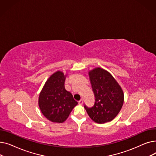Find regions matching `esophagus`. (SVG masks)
Instances as JSON below:
<instances>
[{
	"instance_id": "obj_1",
	"label": "esophagus",
	"mask_w": 156,
	"mask_h": 156,
	"mask_svg": "<svg viewBox=\"0 0 156 156\" xmlns=\"http://www.w3.org/2000/svg\"><path fill=\"white\" fill-rule=\"evenodd\" d=\"M83 103V100H82V99H81V100H80V101H78V104H79L80 105H82Z\"/></svg>"
}]
</instances>
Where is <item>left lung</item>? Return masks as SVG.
Segmentation results:
<instances>
[{"mask_svg":"<svg viewBox=\"0 0 156 156\" xmlns=\"http://www.w3.org/2000/svg\"><path fill=\"white\" fill-rule=\"evenodd\" d=\"M95 103L92 108L84 106L89 117L103 124L116 118L124 102L123 91L111 74L100 67L88 72Z\"/></svg>","mask_w":156,"mask_h":156,"instance_id":"8db88e82","label":"left lung"}]
</instances>
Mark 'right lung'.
<instances>
[{
  "label": "right lung",
  "instance_id": "obj_1",
  "mask_svg": "<svg viewBox=\"0 0 156 156\" xmlns=\"http://www.w3.org/2000/svg\"><path fill=\"white\" fill-rule=\"evenodd\" d=\"M67 75L61 71L48 78L38 97L39 108L43 115L53 122L62 123L78 104L73 95L64 87Z\"/></svg>",
  "mask_w": 156,
  "mask_h": 156
}]
</instances>
